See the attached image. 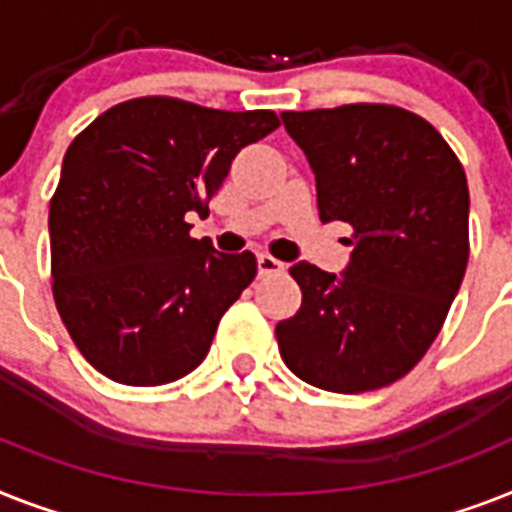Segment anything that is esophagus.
<instances>
[{"mask_svg": "<svg viewBox=\"0 0 512 512\" xmlns=\"http://www.w3.org/2000/svg\"><path fill=\"white\" fill-rule=\"evenodd\" d=\"M257 268H260V276H278V273H284L286 265L276 260V257L260 255L257 257Z\"/></svg>", "mask_w": 512, "mask_h": 512, "instance_id": "esophagus-1", "label": "esophagus"}]
</instances>
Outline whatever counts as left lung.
<instances>
[{
	"label": "left lung",
	"mask_w": 512,
	"mask_h": 512,
	"mask_svg": "<svg viewBox=\"0 0 512 512\" xmlns=\"http://www.w3.org/2000/svg\"><path fill=\"white\" fill-rule=\"evenodd\" d=\"M315 173L321 220L352 228L342 278L297 263L294 318L276 326L286 368L339 394L373 392L413 371L468 265V181L421 115L397 105L284 112Z\"/></svg>",
	"instance_id": "left-lung-1"
}]
</instances>
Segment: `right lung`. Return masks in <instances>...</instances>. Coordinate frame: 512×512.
Returning <instances> with one entry per match:
<instances>
[{
    "label": "right lung",
    "instance_id": "obj_1",
    "mask_svg": "<svg viewBox=\"0 0 512 512\" xmlns=\"http://www.w3.org/2000/svg\"><path fill=\"white\" fill-rule=\"evenodd\" d=\"M278 126L273 110L139 97L70 141L49 202L52 294L102 376L160 386L205 360L257 260L194 239L186 215L207 213L239 149Z\"/></svg>",
    "mask_w": 512,
    "mask_h": 512
}]
</instances>
